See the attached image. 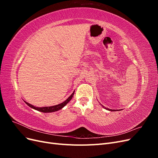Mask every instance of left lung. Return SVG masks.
Segmentation results:
<instances>
[{"label":"left lung","mask_w":158,"mask_h":158,"mask_svg":"<svg viewBox=\"0 0 158 158\" xmlns=\"http://www.w3.org/2000/svg\"><path fill=\"white\" fill-rule=\"evenodd\" d=\"M102 107H103L105 109H106L107 110H109V111H115V110H113V109H108V108L107 109V108H106V107H105L103 106H102Z\"/></svg>","instance_id":"1"}]
</instances>
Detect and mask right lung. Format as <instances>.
<instances>
[{
  "label": "right lung",
  "instance_id": "right-lung-1",
  "mask_svg": "<svg viewBox=\"0 0 158 158\" xmlns=\"http://www.w3.org/2000/svg\"><path fill=\"white\" fill-rule=\"evenodd\" d=\"M74 92L71 94L70 96L66 99L65 100V101L63 103H61L59 105H56V106H51V107H35L32 106V105L28 103L27 102H25V103L28 106L30 107L31 108H33L35 110H37V111H41V112H43V113H51V112H55V111H59V110L61 109L62 108H63V107H64L66 104H67L70 100L71 99L73 98V95H74Z\"/></svg>",
  "mask_w": 158,
  "mask_h": 158
}]
</instances>
